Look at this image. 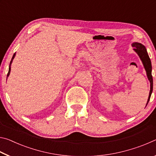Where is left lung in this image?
<instances>
[{"instance_id":"1","label":"left lung","mask_w":156,"mask_h":156,"mask_svg":"<svg viewBox=\"0 0 156 156\" xmlns=\"http://www.w3.org/2000/svg\"><path fill=\"white\" fill-rule=\"evenodd\" d=\"M133 47H134L133 49L134 51L138 54V56H140V58L142 63H143L144 69L147 72L148 79H149L150 81V86H151V88H150L149 98H148V100H147V105L153 91V77L151 75L152 67H151V60L149 58V55H148L147 49L144 45H142V44L138 43H133Z\"/></svg>"}]
</instances>
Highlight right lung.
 Masks as SVG:
<instances>
[{"label": "right lung", "mask_w": 156, "mask_h": 156, "mask_svg": "<svg viewBox=\"0 0 156 156\" xmlns=\"http://www.w3.org/2000/svg\"><path fill=\"white\" fill-rule=\"evenodd\" d=\"M15 54H14V55H13V57H12V60H11V62H10V64H9V72H8V73H7V77H8L9 75L10 70H11V67H10V65H11V64H12V60H13V59H14V56H15Z\"/></svg>", "instance_id": "obj_1"}]
</instances>
